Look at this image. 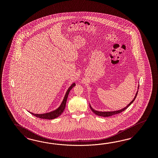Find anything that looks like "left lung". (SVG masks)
<instances>
[{"label": "left lung", "instance_id": "obj_1", "mask_svg": "<svg viewBox=\"0 0 158 158\" xmlns=\"http://www.w3.org/2000/svg\"><path fill=\"white\" fill-rule=\"evenodd\" d=\"M139 88V85L138 86L137 91L136 92V94H135V95L134 96V98H133V100L131 101L128 105H127V106H126L123 108H122V109H121V110H114V111H104V112H102V111H98V110H94V109L92 108V106H91V105H90V104H89L90 107V108H91V110H92L96 115H98V116H103V117H108V116H112V115L118 114H119L120 112L124 111L125 110H126V109L130 105H131V104L133 102V101H134V100H135V98H136V97L137 96V93H138V91H138Z\"/></svg>", "mask_w": 158, "mask_h": 158}]
</instances>
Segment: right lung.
<instances>
[{"mask_svg": "<svg viewBox=\"0 0 158 158\" xmlns=\"http://www.w3.org/2000/svg\"><path fill=\"white\" fill-rule=\"evenodd\" d=\"M76 83H73L71 86H69V87L66 93L64 96V97L62 100V102L61 103L60 105L55 110L51 111L50 112L48 113H45V114H34L32 112H31L28 111L30 114H31L32 115H34L35 116L40 118V119H55L56 118L58 117L60 115L62 114L63 111L64 110V109L65 108L66 106V102H67V98H68V96L69 94V93L70 90L72 89V88L75 86Z\"/></svg>", "mask_w": 158, "mask_h": 158, "instance_id": "add662e5", "label": "right lung"}]
</instances>
